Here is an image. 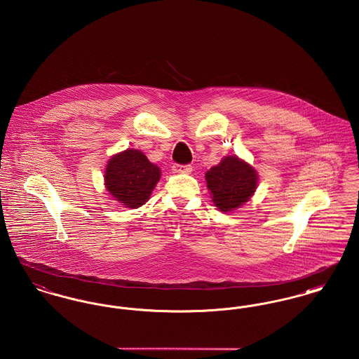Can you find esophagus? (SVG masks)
<instances>
[{
    "mask_svg": "<svg viewBox=\"0 0 359 359\" xmlns=\"http://www.w3.org/2000/svg\"><path fill=\"white\" fill-rule=\"evenodd\" d=\"M172 170L175 172V173H191L192 172V165H180V164H175L173 167H172Z\"/></svg>",
    "mask_w": 359,
    "mask_h": 359,
    "instance_id": "esophagus-1",
    "label": "esophagus"
}]
</instances>
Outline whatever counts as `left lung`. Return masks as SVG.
<instances>
[{"label":"left lung","instance_id":"obj_1","mask_svg":"<svg viewBox=\"0 0 359 359\" xmlns=\"http://www.w3.org/2000/svg\"><path fill=\"white\" fill-rule=\"evenodd\" d=\"M212 203L221 211H232L250 201L257 187L256 170L237 156H228L206 172Z\"/></svg>","mask_w":359,"mask_h":359}]
</instances>
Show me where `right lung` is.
<instances>
[{
	"mask_svg": "<svg viewBox=\"0 0 359 359\" xmlns=\"http://www.w3.org/2000/svg\"><path fill=\"white\" fill-rule=\"evenodd\" d=\"M160 168L137 150L127 149L112 156L107 164L106 189L115 201L130 209L145 205L160 180Z\"/></svg>",
	"mask_w": 359,
	"mask_h": 359,
	"instance_id": "add662e5",
	"label": "right lung"
}]
</instances>
